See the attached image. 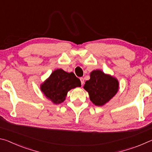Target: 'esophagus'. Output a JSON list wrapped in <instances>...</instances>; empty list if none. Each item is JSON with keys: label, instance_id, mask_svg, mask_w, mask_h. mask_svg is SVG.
Listing matches in <instances>:
<instances>
[{"label": "esophagus", "instance_id": "obj_1", "mask_svg": "<svg viewBox=\"0 0 152 152\" xmlns=\"http://www.w3.org/2000/svg\"><path fill=\"white\" fill-rule=\"evenodd\" d=\"M80 80L81 84H82V85H83V84H84V79L83 78H80Z\"/></svg>", "mask_w": 152, "mask_h": 152}]
</instances>
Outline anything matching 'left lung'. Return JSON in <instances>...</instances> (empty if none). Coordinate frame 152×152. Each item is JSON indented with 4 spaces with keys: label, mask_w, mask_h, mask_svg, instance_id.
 I'll list each match as a JSON object with an SVG mask.
<instances>
[{
    "label": "left lung",
    "mask_w": 152,
    "mask_h": 152,
    "mask_svg": "<svg viewBox=\"0 0 152 152\" xmlns=\"http://www.w3.org/2000/svg\"><path fill=\"white\" fill-rule=\"evenodd\" d=\"M91 78L86 81L84 88L88 92L91 102L96 106H103L119 91V81L110 74L101 70L91 72Z\"/></svg>",
    "instance_id": "8db88e82"
}]
</instances>
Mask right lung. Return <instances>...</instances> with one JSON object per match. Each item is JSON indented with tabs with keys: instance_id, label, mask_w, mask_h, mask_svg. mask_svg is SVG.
<instances>
[{
	"instance_id": "obj_1",
	"label": "right lung",
	"mask_w": 152,
	"mask_h": 152,
	"mask_svg": "<svg viewBox=\"0 0 152 152\" xmlns=\"http://www.w3.org/2000/svg\"><path fill=\"white\" fill-rule=\"evenodd\" d=\"M80 86V80L73 72L57 69L41 84L40 89L48 100L53 104H58L65 101L68 91Z\"/></svg>"
}]
</instances>
